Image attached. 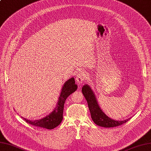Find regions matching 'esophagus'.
I'll return each instance as SVG.
<instances>
[{
	"label": "esophagus",
	"mask_w": 151,
	"mask_h": 151,
	"mask_svg": "<svg viewBox=\"0 0 151 151\" xmlns=\"http://www.w3.org/2000/svg\"><path fill=\"white\" fill-rule=\"evenodd\" d=\"M76 82L78 84H82L85 82V81L86 80V73L83 70H81L77 73L76 75Z\"/></svg>",
	"instance_id": "esophagus-1"
}]
</instances>
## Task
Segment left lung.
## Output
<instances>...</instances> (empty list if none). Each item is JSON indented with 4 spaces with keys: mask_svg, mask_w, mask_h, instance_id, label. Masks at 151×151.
Masks as SVG:
<instances>
[{
    "mask_svg": "<svg viewBox=\"0 0 151 151\" xmlns=\"http://www.w3.org/2000/svg\"><path fill=\"white\" fill-rule=\"evenodd\" d=\"M82 91L87 101L91 119L97 126L105 128H113L122 125L128 121L129 119L120 121L114 120L108 117L99 107L96 96L89 86L84 85L82 88Z\"/></svg>",
    "mask_w": 151,
    "mask_h": 151,
    "instance_id": "8db88e82",
    "label": "left lung"
}]
</instances>
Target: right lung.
<instances>
[{
  "mask_svg": "<svg viewBox=\"0 0 151 151\" xmlns=\"http://www.w3.org/2000/svg\"><path fill=\"white\" fill-rule=\"evenodd\" d=\"M76 90H77V85L75 84V81L74 78L68 80L63 85L57 106L52 113L40 120H30L24 119L25 122L29 124L40 127V128L48 129H54L60 125L63 120L64 103L66 99Z\"/></svg>",
  "mask_w": 151,
  "mask_h": 151,
  "instance_id": "obj_1",
  "label": "right lung"
}]
</instances>
